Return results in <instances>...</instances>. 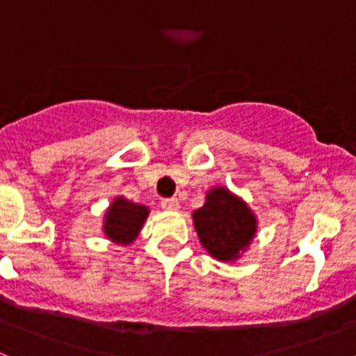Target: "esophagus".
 <instances>
[{
    "label": "esophagus",
    "instance_id": "obj_1",
    "mask_svg": "<svg viewBox=\"0 0 356 356\" xmlns=\"http://www.w3.org/2000/svg\"><path fill=\"white\" fill-rule=\"evenodd\" d=\"M162 209L168 210V212H176L180 210V201L172 197V200H162Z\"/></svg>",
    "mask_w": 356,
    "mask_h": 356
}]
</instances>
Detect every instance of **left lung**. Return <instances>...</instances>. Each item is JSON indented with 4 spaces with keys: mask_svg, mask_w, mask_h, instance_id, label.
<instances>
[{
    "mask_svg": "<svg viewBox=\"0 0 356 356\" xmlns=\"http://www.w3.org/2000/svg\"><path fill=\"white\" fill-rule=\"evenodd\" d=\"M201 246L219 262H237L259 232V219L246 201L225 185H213L203 207L193 212Z\"/></svg>",
    "mask_w": 356,
    "mask_h": 356,
    "instance_id": "obj_1",
    "label": "left lung"
}]
</instances>
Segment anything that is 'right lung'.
Masks as SVG:
<instances>
[{"mask_svg": "<svg viewBox=\"0 0 356 356\" xmlns=\"http://www.w3.org/2000/svg\"><path fill=\"white\" fill-rule=\"evenodd\" d=\"M149 216V207L115 196L103 216V234L119 246H130L139 237Z\"/></svg>", "mask_w": 356, "mask_h": 356, "instance_id": "obj_1", "label": "right lung"}]
</instances>
